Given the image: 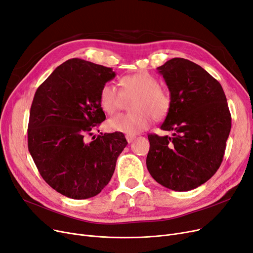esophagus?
I'll return each instance as SVG.
<instances>
[{"instance_id":"1","label":"esophagus","mask_w":253,"mask_h":253,"mask_svg":"<svg viewBox=\"0 0 253 253\" xmlns=\"http://www.w3.org/2000/svg\"><path fill=\"white\" fill-rule=\"evenodd\" d=\"M134 138H135V136H134V135H129V134H127V135H126V139H127V141L129 142V144H130V142H132Z\"/></svg>"}]
</instances>
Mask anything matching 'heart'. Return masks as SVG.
<instances>
[{
	"label": "heart",
	"instance_id": "b5f03b06",
	"mask_svg": "<svg viewBox=\"0 0 253 253\" xmlns=\"http://www.w3.org/2000/svg\"><path fill=\"white\" fill-rule=\"evenodd\" d=\"M121 90L113 84H105L100 91L99 101L103 111L113 115L123 106L125 99L134 97L131 112L121 114L107 121V128L112 131L136 135L147 130L152 119L161 120L170 108V95L158 85V81L146 72L128 74L120 80Z\"/></svg>",
	"mask_w": 253,
	"mask_h": 253
}]
</instances>
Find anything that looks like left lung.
Returning a JSON list of instances; mask_svg holds the SVG:
<instances>
[{
    "label": "left lung",
    "mask_w": 253,
    "mask_h": 253,
    "mask_svg": "<svg viewBox=\"0 0 253 253\" xmlns=\"http://www.w3.org/2000/svg\"><path fill=\"white\" fill-rule=\"evenodd\" d=\"M170 93L161 129L149 134L147 168L152 178L174 191H189L211 179L223 159L232 118L221 84L200 65L173 58L157 68Z\"/></svg>",
    "instance_id": "1"
}]
</instances>
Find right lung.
Segmentation results:
<instances>
[{
	"label": "right lung",
	"instance_id": "add662e5",
	"mask_svg": "<svg viewBox=\"0 0 253 253\" xmlns=\"http://www.w3.org/2000/svg\"><path fill=\"white\" fill-rule=\"evenodd\" d=\"M116 76L112 68L82 59L61 64L37 89L28 127V148L52 189L73 200L100 193L127 146L122 132L94 135L105 120L99 95Z\"/></svg>",
	"mask_w": 253,
	"mask_h": 253
}]
</instances>
